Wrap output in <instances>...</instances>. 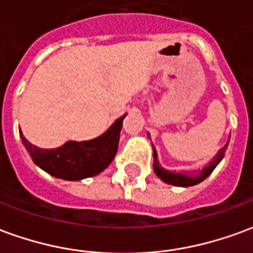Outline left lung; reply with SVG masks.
I'll list each match as a JSON object with an SVG mask.
<instances>
[{
  "label": "left lung",
  "mask_w": 253,
  "mask_h": 253,
  "mask_svg": "<svg viewBox=\"0 0 253 253\" xmlns=\"http://www.w3.org/2000/svg\"><path fill=\"white\" fill-rule=\"evenodd\" d=\"M229 141L226 142V145L218 150L217 156L212 159V161L210 164L207 165L206 168L203 170H195V172H188V173H176L175 170L170 172V170H165L164 168H161L159 164V160H157V153L156 150L153 149V159H154V172L156 175L159 176L160 179L168 184H172V186H177V187H190V186H195L198 183H201L206 179L207 176L211 173L214 168L219 164V161L222 160L223 153L225 150L228 148Z\"/></svg>",
  "instance_id": "obj_1"
}]
</instances>
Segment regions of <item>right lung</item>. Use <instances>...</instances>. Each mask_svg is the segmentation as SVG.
Returning <instances> with one entry per match:
<instances>
[{
  "instance_id": "1",
  "label": "right lung",
  "mask_w": 253,
  "mask_h": 253,
  "mask_svg": "<svg viewBox=\"0 0 253 253\" xmlns=\"http://www.w3.org/2000/svg\"><path fill=\"white\" fill-rule=\"evenodd\" d=\"M125 116L119 118L108 131L92 141H69L54 149L38 148L23 134L21 141L34 163L47 173L63 180H81L97 175L111 164L118 152Z\"/></svg>"
}]
</instances>
